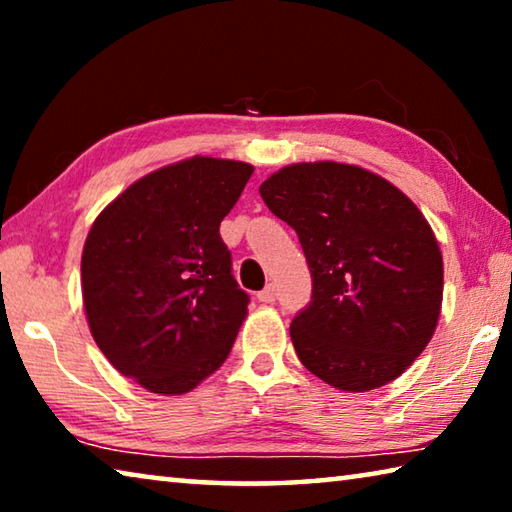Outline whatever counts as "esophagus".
<instances>
[{
  "instance_id": "34e87169",
  "label": "esophagus",
  "mask_w": 512,
  "mask_h": 512,
  "mask_svg": "<svg viewBox=\"0 0 512 512\" xmlns=\"http://www.w3.org/2000/svg\"><path fill=\"white\" fill-rule=\"evenodd\" d=\"M257 300H259V302H273V300H275V287H273V284H268L266 289L259 291V293H257Z\"/></svg>"
}]
</instances>
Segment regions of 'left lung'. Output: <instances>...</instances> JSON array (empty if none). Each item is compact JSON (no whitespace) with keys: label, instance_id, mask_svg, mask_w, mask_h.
<instances>
[{"label":"left lung","instance_id":"obj_1","mask_svg":"<svg viewBox=\"0 0 512 512\" xmlns=\"http://www.w3.org/2000/svg\"><path fill=\"white\" fill-rule=\"evenodd\" d=\"M259 194L296 230L314 282L291 323L302 366L350 393L400 377L443 305V255L422 212L386 178L329 160L289 164Z\"/></svg>","mask_w":512,"mask_h":512}]
</instances>
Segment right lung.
I'll use <instances>...</instances> for the list:
<instances>
[{
    "label": "right lung",
    "mask_w": 512,
    "mask_h": 512,
    "mask_svg": "<svg viewBox=\"0 0 512 512\" xmlns=\"http://www.w3.org/2000/svg\"><path fill=\"white\" fill-rule=\"evenodd\" d=\"M255 167L194 158L149 173L92 223L83 305L99 350L158 395H183L221 368L248 314L219 225Z\"/></svg>",
    "instance_id": "add662e5"
}]
</instances>
